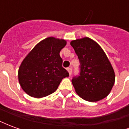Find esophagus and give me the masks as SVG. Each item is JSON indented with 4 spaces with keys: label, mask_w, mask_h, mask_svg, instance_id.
<instances>
[{
    "label": "esophagus",
    "mask_w": 129,
    "mask_h": 129,
    "mask_svg": "<svg viewBox=\"0 0 129 129\" xmlns=\"http://www.w3.org/2000/svg\"><path fill=\"white\" fill-rule=\"evenodd\" d=\"M67 70L68 71V73H69V75H72V68H68Z\"/></svg>",
    "instance_id": "esophagus-1"
}]
</instances>
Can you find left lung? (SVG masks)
I'll use <instances>...</instances> for the list:
<instances>
[{
	"instance_id": "left-lung-1",
	"label": "left lung",
	"mask_w": 129,
	"mask_h": 129,
	"mask_svg": "<svg viewBox=\"0 0 129 129\" xmlns=\"http://www.w3.org/2000/svg\"><path fill=\"white\" fill-rule=\"evenodd\" d=\"M80 62V73L72 83L83 100L97 102L107 97L115 83V73L108 57L100 45L84 37L70 42Z\"/></svg>"
}]
</instances>
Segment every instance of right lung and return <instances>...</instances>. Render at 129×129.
Returning <instances> with one entry per match:
<instances>
[{"mask_svg":"<svg viewBox=\"0 0 129 129\" xmlns=\"http://www.w3.org/2000/svg\"><path fill=\"white\" fill-rule=\"evenodd\" d=\"M66 41L48 37L35 45L21 63L18 81L27 95L36 98L53 93L61 81L69 76L62 67L60 51Z\"/></svg>","mask_w":129,"mask_h":129,"instance_id":"1","label":"right lung"}]
</instances>
